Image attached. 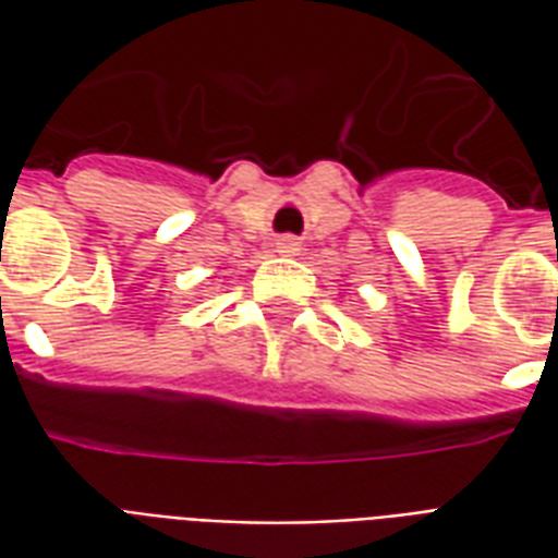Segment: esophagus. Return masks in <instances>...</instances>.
I'll return each instance as SVG.
<instances>
[{
	"instance_id": "34e87169",
	"label": "esophagus",
	"mask_w": 558,
	"mask_h": 558,
	"mask_svg": "<svg viewBox=\"0 0 558 558\" xmlns=\"http://www.w3.org/2000/svg\"><path fill=\"white\" fill-rule=\"evenodd\" d=\"M275 247H278V254L295 256L299 251H302V242H299V239H292V235H280L278 242H275Z\"/></svg>"
}]
</instances>
